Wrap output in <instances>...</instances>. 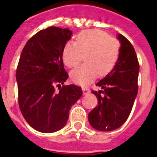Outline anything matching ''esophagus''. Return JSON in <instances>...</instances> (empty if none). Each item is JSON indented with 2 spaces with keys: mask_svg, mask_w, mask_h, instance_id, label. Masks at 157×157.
<instances>
[{
  "mask_svg": "<svg viewBox=\"0 0 157 157\" xmlns=\"http://www.w3.org/2000/svg\"><path fill=\"white\" fill-rule=\"evenodd\" d=\"M82 91H83V94H84V95H86V94H89V93L90 92V90H89L88 88H86V87H83Z\"/></svg>",
  "mask_w": 157,
  "mask_h": 157,
  "instance_id": "1",
  "label": "esophagus"
}]
</instances>
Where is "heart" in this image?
I'll use <instances>...</instances> for the list:
<instances>
[{
	"mask_svg": "<svg viewBox=\"0 0 157 157\" xmlns=\"http://www.w3.org/2000/svg\"><path fill=\"white\" fill-rule=\"evenodd\" d=\"M120 44L101 30H86L80 32L75 43L68 41L62 52L64 64L68 67L77 66L85 56L86 63L71 71L75 83L86 86L98 75L105 76L114 69L120 56Z\"/></svg>",
	"mask_w": 157,
	"mask_h": 157,
	"instance_id": "b5f03b06",
	"label": "heart"
}]
</instances>
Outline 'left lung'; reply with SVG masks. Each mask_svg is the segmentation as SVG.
I'll use <instances>...</instances> for the list:
<instances>
[{
    "label": "left lung",
    "instance_id": "left-lung-1",
    "mask_svg": "<svg viewBox=\"0 0 157 157\" xmlns=\"http://www.w3.org/2000/svg\"><path fill=\"white\" fill-rule=\"evenodd\" d=\"M120 56L114 69L96 86L101 90L92 91L98 101L88 115L90 124L101 131H111L127 121L138 94L139 63L131 43L122 34ZM103 93L104 95L101 94Z\"/></svg>",
    "mask_w": 157,
    "mask_h": 157
}]
</instances>
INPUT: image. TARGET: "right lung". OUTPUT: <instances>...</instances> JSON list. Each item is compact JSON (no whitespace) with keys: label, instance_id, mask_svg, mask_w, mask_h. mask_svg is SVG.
Returning a JSON list of instances; mask_svg holds the SVG:
<instances>
[{"label":"right lung","instance_id":"1","mask_svg":"<svg viewBox=\"0 0 157 157\" xmlns=\"http://www.w3.org/2000/svg\"><path fill=\"white\" fill-rule=\"evenodd\" d=\"M71 34L69 29L56 27L40 30L28 40L19 58L16 75L19 109L29 125L39 132L63 128L71 108L82 94L75 85L63 86L58 92L54 88L55 83L63 85L68 78L62 52Z\"/></svg>","mask_w":157,"mask_h":157}]
</instances>
